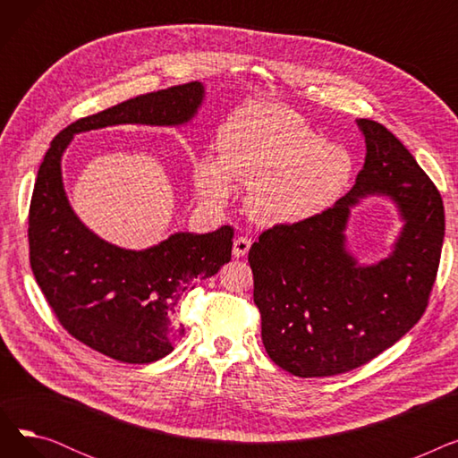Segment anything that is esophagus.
<instances>
[{"label":"esophagus","instance_id":"obj_1","mask_svg":"<svg viewBox=\"0 0 458 458\" xmlns=\"http://www.w3.org/2000/svg\"><path fill=\"white\" fill-rule=\"evenodd\" d=\"M250 250V239L249 237H237L233 242V247H232V254L235 258H243L247 256Z\"/></svg>","mask_w":458,"mask_h":458}]
</instances>
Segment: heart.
<instances>
[{
    "label": "heart",
    "instance_id": "b5f03b06",
    "mask_svg": "<svg viewBox=\"0 0 458 458\" xmlns=\"http://www.w3.org/2000/svg\"><path fill=\"white\" fill-rule=\"evenodd\" d=\"M221 156L195 161V185L211 206L232 197V180L249 187L245 209L267 226L316 216L342 197L354 159L340 142L323 140L290 109L247 106L219 133Z\"/></svg>",
    "mask_w": 458,
    "mask_h": 458
}]
</instances>
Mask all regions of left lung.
Masks as SVG:
<instances>
[{"mask_svg": "<svg viewBox=\"0 0 458 458\" xmlns=\"http://www.w3.org/2000/svg\"><path fill=\"white\" fill-rule=\"evenodd\" d=\"M366 161L330 209L259 235L249 252L261 342L295 377H332L368 364L411 330L427 308L444 243L438 189L404 144L375 120L358 118ZM390 198L402 230L391 254L360 264L346 245L350 209Z\"/></svg>", "mask_w": 458, "mask_h": 458, "instance_id": "8db88e82", "label": "left lung"}]
</instances>
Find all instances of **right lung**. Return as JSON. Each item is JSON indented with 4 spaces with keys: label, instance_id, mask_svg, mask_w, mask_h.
Segmentation results:
<instances>
[{
    "label": "right lung",
    "instance_id": "obj_1",
    "mask_svg": "<svg viewBox=\"0 0 458 458\" xmlns=\"http://www.w3.org/2000/svg\"><path fill=\"white\" fill-rule=\"evenodd\" d=\"M206 89L192 81L137 96L76 120L50 144L30 208V259L59 323L87 347L126 364L166 356L185 328L176 306L192 282L209 278L232 258L230 226L209 233L174 232L131 250L94 233L70 206L63 154L78 133L120 124L176 128L192 123Z\"/></svg>",
    "mask_w": 458,
    "mask_h": 458
}]
</instances>
